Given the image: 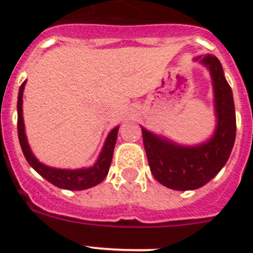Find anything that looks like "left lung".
<instances>
[{"mask_svg": "<svg viewBox=\"0 0 253 253\" xmlns=\"http://www.w3.org/2000/svg\"><path fill=\"white\" fill-rule=\"evenodd\" d=\"M194 60L207 67L211 76L216 125L214 134L196 146H182L142 128L143 144L154 178L178 191L195 190L208 184L224 167L236 139V110L231 86L215 55Z\"/></svg>", "mask_w": 253, "mask_h": 253, "instance_id": "8db88e82", "label": "left lung"}]
</instances>
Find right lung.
<instances>
[{
  "instance_id": "1",
  "label": "right lung",
  "mask_w": 253,
  "mask_h": 253,
  "mask_svg": "<svg viewBox=\"0 0 253 253\" xmlns=\"http://www.w3.org/2000/svg\"><path fill=\"white\" fill-rule=\"evenodd\" d=\"M25 84L26 81H24L21 86H20L19 97H17V134H19V140L22 153L25 156L29 165L40 176H43L46 181H49L54 186L60 187V189L77 191V190H86L99 185L106 177L109 169H110L114 147H115L116 139H118L119 126H115L109 133L104 143V147H102L101 152L99 154V158L93 163V166L78 169H64L46 166V165L40 162L35 157L34 153L31 152L30 146H29L28 143V138H26L25 124H24V118H22V93H24Z\"/></svg>"
}]
</instances>
